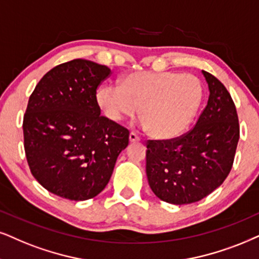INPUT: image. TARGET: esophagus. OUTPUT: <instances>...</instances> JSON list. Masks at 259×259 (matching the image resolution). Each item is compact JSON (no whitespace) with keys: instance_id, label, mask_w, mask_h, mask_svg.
Here are the masks:
<instances>
[{"instance_id":"1","label":"esophagus","mask_w":259,"mask_h":259,"mask_svg":"<svg viewBox=\"0 0 259 259\" xmlns=\"http://www.w3.org/2000/svg\"><path fill=\"white\" fill-rule=\"evenodd\" d=\"M129 141H130V142H139V141H140V137L137 136L135 133H130V135H129Z\"/></svg>"}]
</instances>
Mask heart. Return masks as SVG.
<instances>
[{
	"label": "heart",
	"instance_id": "1",
	"mask_svg": "<svg viewBox=\"0 0 259 259\" xmlns=\"http://www.w3.org/2000/svg\"><path fill=\"white\" fill-rule=\"evenodd\" d=\"M203 98L201 80L177 71H137L119 84H104L96 93L97 105L110 122L118 123L139 110L141 125L150 136H179L194 120Z\"/></svg>",
	"mask_w": 259,
	"mask_h": 259
}]
</instances>
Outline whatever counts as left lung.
<instances>
[{"label": "left lung", "mask_w": 259, "mask_h": 259, "mask_svg": "<svg viewBox=\"0 0 259 259\" xmlns=\"http://www.w3.org/2000/svg\"><path fill=\"white\" fill-rule=\"evenodd\" d=\"M209 98L196 125L185 135L148 141L146 173L152 191L171 204L201 201L230 175L239 141V122L231 94L202 70Z\"/></svg>", "instance_id": "left-lung-1"}]
</instances>
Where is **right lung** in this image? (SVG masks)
Here are the masks:
<instances>
[{
    "mask_svg": "<svg viewBox=\"0 0 259 259\" xmlns=\"http://www.w3.org/2000/svg\"><path fill=\"white\" fill-rule=\"evenodd\" d=\"M111 69L73 60L48 71L24 117L25 153L32 175L52 194L70 201L99 195L112 176L129 132L100 116L97 88Z\"/></svg>",
    "mask_w": 259,
    "mask_h": 259,
    "instance_id": "obj_1",
    "label": "right lung"
}]
</instances>
